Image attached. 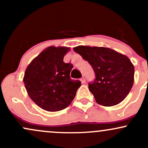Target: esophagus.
Wrapping results in <instances>:
<instances>
[{
    "mask_svg": "<svg viewBox=\"0 0 148 148\" xmlns=\"http://www.w3.org/2000/svg\"><path fill=\"white\" fill-rule=\"evenodd\" d=\"M80 81H81V84H86V80H85L84 77L81 78V79H80Z\"/></svg>",
    "mask_w": 148,
    "mask_h": 148,
    "instance_id": "1",
    "label": "esophagus"
}]
</instances>
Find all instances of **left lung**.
<instances>
[{"mask_svg": "<svg viewBox=\"0 0 148 148\" xmlns=\"http://www.w3.org/2000/svg\"><path fill=\"white\" fill-rule=\"evenodd\" d=\"M74 51L94 69L96 78L88 88L97 102L112 106L125 99L134 81V64L128 57L106 47L78 46Z\"/></svg>", "mask_w": 148, "mask_h": 148, "instance_id": "1", "label": "left lung"}]
</instances>
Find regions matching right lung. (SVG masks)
Returning a JSON list of instances; mask_svg holds the SVG:
<instances>
[{
    "label": "right lung",
    "instance_id": "obj_1",
    "mask_svg": "<svg viewBox=\"0 0 148 148\" xmlns=\"http://www.w3.org/2000/svg\"><path fill=\"white\" fill-rule=\"evenodd\" d=\"M70 48L49 47L39 54L28 64L23 81L28 96L45 111H59L72 103L79 80H72L71 63L63 62L64 55Z\"/></svg>",
    "mask_w": 148,
    "mask_h": 148
}]
</instances>
